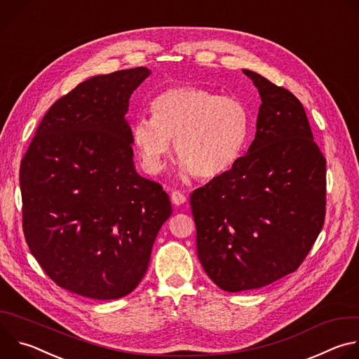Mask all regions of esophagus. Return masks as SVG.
<instances>
[{"label": "esophagus", "instance_id": "esophagus-1", "mask_svg": "<svg viewBox=\"0 0 359 359\" xmlns=\"http://www.w3.org/2000/svg\"><path fill=\"white\" fill-rule=\"evenodd\" d=\"M170 198H172L173 204H176V206H180V204L186 203V196H184L182 191H179V190H175V191H172V194H170Z\"/></svg>", "mask_w": 359, "mask_h": 359}]
</instances>
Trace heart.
Wrapping results in <instances>:
<instances>
[{"label": "heart", "instance_id": "obj_1", "mask_svg": "<svg viewBox=\"0 0 359 359\" xmlns=\"http://www.w3.org/2000/svg\"><path fill=\"white\" fill-rule=\"evenodd\" d=\"M250 135V112L231 95L184 85L162 92L151 102V118H139L132 129L143 168L159 173L170 151L180 170L213 180L231 170L243 156Z\"/></svg>", "mask_w": 359, "mask_h": 359}]
</instances>
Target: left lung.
<instances>
[{
	"label": "left lung",
	"instance_id": "obj_1",
	"mask_svg": "<svg viewBox=\"0 0 359 359\" xmlns=\"http://www.w3.org/2000/svg\"><path fill=\"white\" fill-rule=\"evenodd\" d=\"M255 137L226 175L190 196L197 257L224 291L262 288L294 273L325 219L327 165L301 102L260 74Z\"/></svg>",
	"mask_w": 359,
	"mask_h": 359
}]
</instances>
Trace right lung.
<instances>
[{
    "label": "right lung",
    "mask_w": 359,
    "mask_h": 359,
    "mask_svg": "<svg viewBox=\"0 0 359 359\" xmlns=\"http://www.w3.org/2000/svg\"><path fill=\"white\" fill-rule=\"evenodd\" d=\"M144 67L96 75L48 109L21 161L22 229L57 285L93 299L130 294L172 204L133 163L125 118Z\"/></svg>",
    "instance_id": "add662e5"
}]
</instances>
